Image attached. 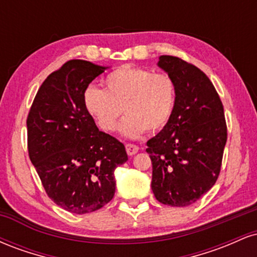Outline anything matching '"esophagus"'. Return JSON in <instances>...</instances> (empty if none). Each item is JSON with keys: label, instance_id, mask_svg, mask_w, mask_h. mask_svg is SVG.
Returning a JSON list of instances; mask_svg holds the SVG:
<instances>
[{"label": "esophagus", "instance_id": "1", "mask_svg": "<svg viewBox=\"0 0 257 257\" xmlns=\"http://www.w3.org/2000/svg\"><path fill=\"white\" fill-rule=\"evenodd\" d=\"M125 150H126V153H128L129 156H133V155H135V153H138L139 147L137 145H133V144H126Z\"/></svg>", "mask_w": 257, "mask_h": 257}]
</instances>
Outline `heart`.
I'll return each instance as SVG.
<instances>
[{"mask_svg":"<svg viewBox=\"0 0 257 257\" xmlns=\"http://www.w3.org/2000/svg\"><path fill=\"white\" fill-rule=\"evenodd\" d=\"M104 85L105 90L90 85L83 95L85 108L102 131L113 132L123 110L128 116L120 123V133L126 138L159 132L169 122L176 85L167 73L123 65L106 76Z\"/></svg>","mask_w":257,"mask_h":257,"instance_id":"obj_1","label":"heart"}]
</instances>
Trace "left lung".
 <instances>
[{"mask_svg": "<svg viewBox=\"0 0 257 257\" xmlns=\"http://www.w3.org/2000/svg\"><path fill=\"white\" fill-rule=\"evenodd\" d=\"M158 66L174 79L176 101L168 124L147 141L151 187L162 204L187 206L219 178L227 126L219 94L194 65L161 55Z\"/></svg>", "mask_w": 257, "mask_h": 257, "instance_id": "left-lung-1", "label": "left lung"}]
</instances>
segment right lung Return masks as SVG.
Here are the masks:
<instances>
[{
  "label": "right lung",
  "mask_w": 257,
  "mask_h": 257,
  "mask_svg": "<svg viewBox=\"0 0 257 257\" xmlns=\"http://www.w3.org/2000/svg\"><path fill=\"white\" fill-rule=\"evenodd\" d=\"M106 69L65 63L41 85L26 119L29 157L44 190L73 214L107 204L116 191L114 169L128 161L124 145L100 132L84 106L85 89Z\"/></svg>",
  "instance_id": "add662e5"
}]
</instances>
